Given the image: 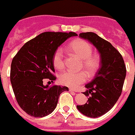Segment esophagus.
Here are the masks:
<instances>
[{
	"instance_id": "1",
	"label": "esophagus",
	"mask_w": 135,
	"mask_h": 135,
	"mask_svg": "<svg viewBox=\"0 0 135 135\" xmlns=\"http://www.w3.org/2000/svg\"><path fill=\"white\" fill-rule=\"evenodd\" d=\"M69 91H73V92H77V91L75 90V89H73L72 88H70Z\"/></svg>"
}]
</instances>
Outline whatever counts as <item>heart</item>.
I'll return each mask as SVG.
<instances>
[{"instance_id":"1","label":"heart","mask_w":135,"mask_h":135,"mask_svg":"<svg viewBox=\"0 0 135 135\" xmlns=\"http://www.w3.org/2000/svg\"><path fill=\"white\" fill-rule=\"evenodd\" d=\"M68 49L72 54L81 59V68H84L89 77H94L100 69L101 59L97 54H92V46L84 40L78 39L73 41L68 45ZM53 65L57 70H62L65 66L64 57L62 49H58L53 55ZM60 83L70 87L75 88L86 81L87 76L86 73L81 71L72 73L65 71L59 77Z\"/></svg>"}]
</instances>
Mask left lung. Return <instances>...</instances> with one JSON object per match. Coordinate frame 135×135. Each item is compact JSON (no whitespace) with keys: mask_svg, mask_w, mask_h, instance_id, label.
<instances>
[{"mask_svg":"<svg viewBox=\"0 0 135 135\" xmlns=\"http://www.w3.org/2000/svg\"><path fill=\"white\" fill-rule=\"evenodd\" d=\"M79 36L86 39L97 49L100 54L101 65L95 77L85 86L87 103L77 105L81 113L91 118L104 115L114 106L121 96L126 77L124 59L110 42L91 32H81Z\"/></svg>","mask_w":135,"mask_h":135,"instance_id":"obj_1","label":"left lung"}]
</instances>
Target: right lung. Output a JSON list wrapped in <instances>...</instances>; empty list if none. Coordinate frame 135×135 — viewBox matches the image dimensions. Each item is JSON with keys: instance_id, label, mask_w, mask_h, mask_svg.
I'll return each instance as SVG.
<instances>
[{"instance_id": "obj_1", "label": "right lung", "mask_w": 135, "mask_h": 135, "mask_svg": "<svg viewBox=\"0 0 135 135\" xmlns=\"http://www.w3.org/2000/svg\"><path fill=\"white\" fill-rule=\"evenodd\" d=\"M75 32H46L25 43L12 60L10 80L21 108L28 115L41 118L54 111L60 94L67 86H44V80L54 82L53 55L67 39Z\"/></svg>"}]
</instances>
